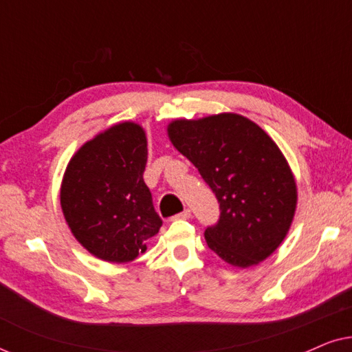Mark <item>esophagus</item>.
Returning a JSON list of instances; mask_svg holds the SVG:
<instances>
[{"label": "esophagus", "mask_w": 352, "mask_h": 352, "mask_svg": "<svg viewBox=\"0 0 352 352\" xmlns=\"http://www.w3.org/2000/svg\"><path fill=\"white\" fill-rule=\"evenodd\" d=\"M190 216H192V213H190V210H184V211H182V213H179V214H176V216H175V218H176V219H189V218H190Z\"/></svg>", "instance_id": "esophagus-1"}]
</instances>
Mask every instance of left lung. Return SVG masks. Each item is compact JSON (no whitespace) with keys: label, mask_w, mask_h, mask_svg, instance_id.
I'll use <instances>...</instances> for the list:
<instances>
[{"label":"left lung","mask_w":352,"mask_h":352,"mask_svg":"<svg viewBox=\"0 0 352 352\" xmlns=\"http://www.w3.org/2000/svg\"><path fill=\"white\" fill-rule=\"evenodd\" d=\"M166 131L219 201L218 224L205 230L208 247L242 269L271 256L287 237L298 204L295 176L271 136L232 112L175 120Z\"/></svg>","instance_id":"left-lung-1"}]
</instances>
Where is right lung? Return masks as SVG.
<instances>
[{"mask_svg":"<svg viewBox=\"0 0 352 352\" xmlns=\"http://www.w3.org/2000/svg\"><path fill=\"white\" fill-rule=\"evenodd\" d=\"M147 138L122 122L85 142L65 168L60 206L74 237L93 256L129 263L147 250L162 219L144 182Z\"/></svg>","mask_w":352,"mask_h":352,"instance_id":"add662e5","label":"right lung"}]
</instances>
